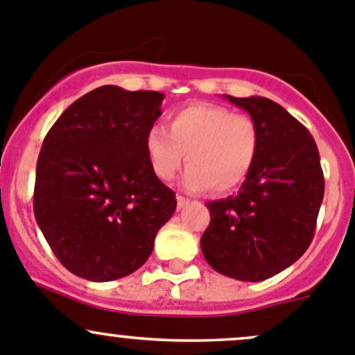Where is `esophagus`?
<instances>
[{"instance_id": "1", "label": "esophagus", "mask_w": 355, "mask_h": 355, "mask_svg": "<svg viewBox=\"0 0 355 355\" xmlns=\"http://www.w3.org/2000/svg\"><path fill=\"white\" fill-rule=\"evenodd\" d=\"M188 203H189V200H188V198H184V196L178 195V209H179V210L184 209V207L188 205Z\"/></svg>"}]
</instances>
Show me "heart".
<instances>
[{"label":"heart","instance_id":"heart-1","mask_svg":"<svg viewBox=\"0 0 355 355\" xmlns=\"http://www.w3.org/2000/svg\"><path fill=\"white\" fill-rule=\"evenodd\" d=\"M145 150L153 174L171 181L181 166L188 191H230L240 186L254 167L259 152V128L248 115L212 103H191L169 115V131L153 125Z\"/></svg>","mask_w":355,"mask_h":355}]
</instances>
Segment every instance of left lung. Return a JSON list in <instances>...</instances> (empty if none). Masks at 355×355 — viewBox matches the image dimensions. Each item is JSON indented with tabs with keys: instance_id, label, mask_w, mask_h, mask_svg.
<instances>
[{
	"instance_id": "obj_1",
	"label": "left lung",
	"mask_w": 355,
	"mask_h": 355,
	"mask_svg": "<svg viewBox=\"0 0 355 355\" xmlns=\"http://www.w3.org/2000/svg\"><path fill=\"white\" fill-rule=\"evenodd\" d=\"M227 100L259 128V152L238 195L205 203L210 224L200 247L210 268L240 282H262L304 255L324 195L311 132L269 98Z\"/></svg>"
}]
</instances>
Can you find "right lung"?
Here are the masks:
<instances>
[{"instance_id":"right-lung-1","label":"right lung","mask_w":355,"mask_h":355,"mask_svg":"<svg viewBox=\"0 0 355 355\" xmlns=\"http://www.w3.org/2000/svg\"><path fill=\"white\" fill-rule=\"evenodd\" d=\"M164 94L101 86L73 101L48 131L34 216L58 261L89 282L124 278L148 261L176 195L150 167L145 138Z\"/></svg>"}]
</instances>
